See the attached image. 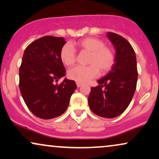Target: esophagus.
<instances>
[{
	"label": "esophagus",
	"mask_w": 159,
	"mask_h": 159,
	"mask_svg": "<svg viewBox=\"0 0 159 159\" xmlns=\"http://www.w3.org/2000/svg\"><path fill=\"white\" fill-rule=\"evenodd\" d=\"M76 85H77V87H80V86H82V84L79 83V82H77V83H76Z\"/></svg>",
	"instance_id": "esophagus-1"
}]
</instances>
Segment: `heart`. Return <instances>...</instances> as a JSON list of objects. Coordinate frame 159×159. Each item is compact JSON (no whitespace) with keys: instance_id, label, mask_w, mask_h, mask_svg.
Listing matches in <instances>:
<instances>
[{"instance_id":"obj_1","label":"heart","mask_w":159,"mask_h":159,"mask_svg":"<svg viewBox=\"0 0 159 159\" xmlns=\"http://www.w3.org/2000/svg\"><path fill=\"white\" fill-rule=\"evenodd\" d=\"M75 45L81 51L89 52L88 66H75L68 71V77L79 83H85L99 75L109 71L115 61V55L111 48L105 46L103 40L87 37L79 40ZM60 59L65 66L73 65L76 61L75 50L70 44H65L59 53Z\"/></svg>"}]
</instances>
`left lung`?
Instances as JSON below:
<instances>
[{
    "label": "left lung",
    "instance_id": "8db88e82",
    "mask_svg": "<svg viewBox=\"0 0 159 159\" xmlns=\"http://www.w3.org/2000/svg\"><path fill=\"white\" fill-rule=\"evenodd\" d=\"M107 37L115 48V61L108 73L98 80L99 85L92 87L88 103L96 115L114 118L129 106L136 88L138 73L135 52L128 40L112 32H108Z\"/></svg>",
    "mask_w": 159,
    "mask_h": 159
}]
</instances>
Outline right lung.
<instances>
[{"label": "right lung", "mask_w": 159, "mask_h": 159, "mask_svg": "<svg viewBox=\"0 0 159 159\" xmlns=\"http://www.w3.org/2000/svg\"><path fill=\"white\" fill-rule=\"evenodd\" d=\"M66 43L63 37L46 36L25 48L20 67V90L32 113L43 120L53 119L67 110L70 99L77 88L75 81L65 78L60 51Z\"/></svg>", "instance_id": "obj_1"}]
</instances>
